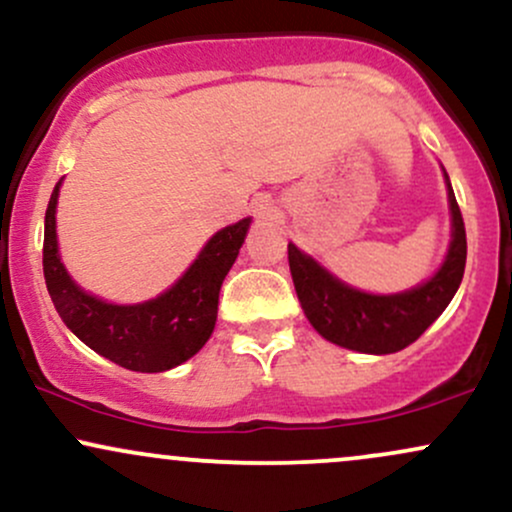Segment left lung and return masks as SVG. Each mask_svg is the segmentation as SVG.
Listing matches in <instances>:
<instances>
[{
    "label": "left lung",
    "instance_id": "1",
    "mask_svg": "<svg viewBox=\"0 0 512 512\" xmlns=\"http://www.w3.org/2000/svg\"><path fill=\"white\" fill-rule=\"evenodd\" d=\"M448 201L453 213V242L446 263L434 278L410 292L381 297L352 290L297 246H287L294 290L311 326L335 345L366 354H393L412 345L446 311L465 275V222L450 182Z\"/></svg>",
    "mask_w": 512,
    "mask_h": 512
}]
</instances>
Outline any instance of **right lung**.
Here are the masks:
<instances>
[{"instance_id":"1","label":"right lung","mask_w":512,"mask_h":512,"mask_svg":"<svg viewBox=\"0 0 512 512\" xmlns=\"http://www.w3.org/2000/svg\"><path fill=\"white\" fill-rule=\"evenodd\" d=\"M59 184L54 186L45 213L42 270L54 309L66 328L90 350L110 362L141 374H158L179 366L206 345L218 318V297L225 275L239 254L249 218L225 227L203 246L182 280L158 299L117 306L90 297L69 278L57 254V208Z\"/></svg>"}]
</instances>
